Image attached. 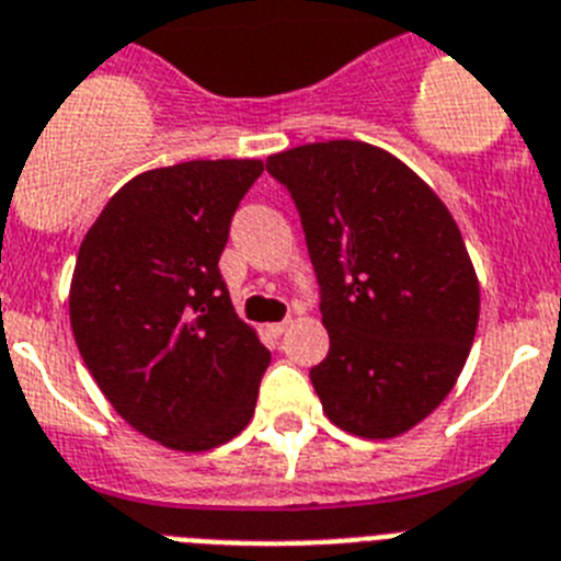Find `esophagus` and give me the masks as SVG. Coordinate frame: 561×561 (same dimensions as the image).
Returning a JSON list of instances; mask_svg holds the SVG:
<instances>
[{
    "label": "esophagus",
    "instance_id": "34e87169",
    "mask_svg": "<svg viewBox=\"0 0 561 561\" xmlns=\"http://www.w3.org/2000/svg\"><path fill=\"white\" fill-rule=\"evenodd\" d=\"M289 323H291V320H280V323H270V327H266V332H270L272 337H280V334H284L286 329H289Z\"/></svg>",
    "mask_w": 561,
    "mask_h": 561
}]
</instances>
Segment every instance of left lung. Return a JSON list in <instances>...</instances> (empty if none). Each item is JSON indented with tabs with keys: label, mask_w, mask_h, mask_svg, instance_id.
<instances>
[{
	"label": "left lung",
	"mask_w": 561,
	"mask_h": 561,
	"mask_svg": "<svg viewBox=\"0 0 561 561\" xmlns=\"http://www.w3.org/2000/svg\"><path fill=\"white\" fill-rule=\"evenodd\" d=\"M266 170L295 198L323 295L320 405L354 437H400L448 397L477 334L480 280L457 221L375 144H304Z\"/></svg>",
	"instance_id": "obj_1"
}]
</instances>
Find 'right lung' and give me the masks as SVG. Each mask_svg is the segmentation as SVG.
<instances>
[{"mask_svg": "<svg viewBox=\"0 0 561 561\" xmlns=\"http://www.w3.org/2000/svg\"><path fill=\"white\" fill-rule=\"evenodd\" d=\"M257 158L184 161L136 175L88 229L70 327L110 405L144 437L201 454L255 414L270 352L234 314L218 257Z\"/></svg>", "mask_w": 561, "mask_h": 561, "instance_id": "right-lung-1", "label": "right lung"}]
</instances>
